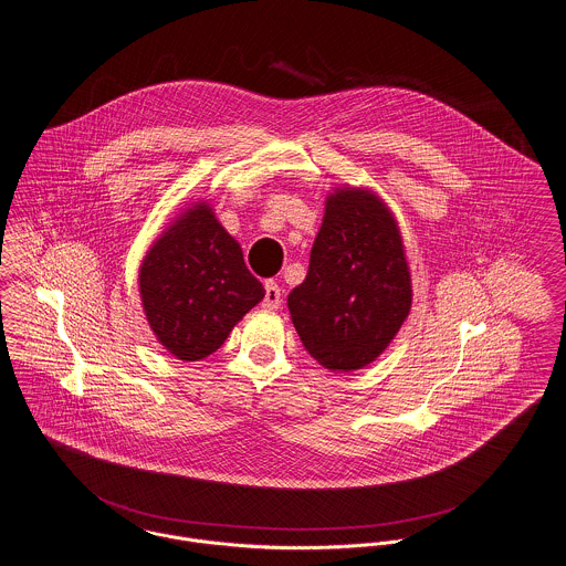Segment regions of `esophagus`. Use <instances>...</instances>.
<instances>
[{
	"instance_id": "34e87169",
	"label": "esophagus",
	"mask_w": 566,
	"mask_h": 566,
	"mask_svg": "<svg viewBox=\"0 0 566 566\" xmlns=\"http://www.w3.org/2000/svg\"><path fill=\"white\" fill-rule=\"evenodd\" d=\"M282 304V289L275 282H266L264 284V300H262V307L266 310H275Z\"/></svg>"
}]
</instances>
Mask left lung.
Listing matches in <instances>:
<instances>
[{
	"mask_svg": "<svg viewBox=\"0 0 566 566\" xmlns=\"http://www.w3.org/2000/svg\"><path fill=\"white\" fill-rule=\"evenodd\" d=\"M289 310L305 350L350 373L375 361L411 310V275L398 223L368 189L327 196L304 282Z\"/></svg>",
	"mask_w": 566,
	"mask_h": 566,
	"instance_id": "left-lung-1",
	"label": "left lung"
}]
</instances>
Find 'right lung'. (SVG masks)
Returning a JSON list of instances; mask_svg holds the SVG:
<instances>
[{"mask_svg": "<svg viewBox=\"0 0 566 566\" xmlns=\"http://www.w3.org/2000/svg\"><path fill=\"white\" fill-rule=\"evenodd\" d=\"M139 295L164 348L176 359L198 361L226 343L264 289L213 209L196 202L148 250L139 266Z\"/></svg>", "mask_w": 566, "mask_h": 566, "instance_id": "add662e5", "label": "right lung"}]
</instances>
